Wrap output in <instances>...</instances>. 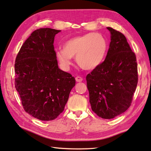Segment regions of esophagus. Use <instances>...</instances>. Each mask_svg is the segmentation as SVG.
Masks as SVG:
<instances>
[{"label": "esophagus", "instance_id": "esophagus-1", "mask_svg": "<svg viewBox=\"0 0 151 151\" xmlns=\"http://www.w3.org/2000/svg\"><path fill=\"white\" fill-rule=\"evenodd\" d=\"M76 81H78V82H81V81H83V78L80 77V76H77V77L76 78Z\"/></svg>", "mask_w": 151, "mask_h": 151}]
</instances>
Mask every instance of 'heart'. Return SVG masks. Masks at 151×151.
I'll return each mask as SVG.
<instances>
[{"mask_svg": "<svg viewBox=\"0 0 151 151\" xmlns=\"http://www.w3.org/2000/svg\"><path fill=\"white\" fill-rule=\"evenodd\" d=\"M108 43L102 34L89 33L67 41L63 49L57 51L59 62L64 67L71 63V58L76 57L78 65L85 70H93L104 61Z\"/></svg>", "mask_w": 151, "mask_h": 151, "instance_id": "obj_1", "label": "heart"}]
</instances>
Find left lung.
Wrapping results in <instances>:
<instances>
[{
  "label": "left lung",
  "mask_w": 151,
  "mask_h": 151,
  "mask_svg": "<svg viewBox=\"0 0 151 151\" xmlns=\"http://www.w3.org/2000/svg\"><path fill=\"white\" fill-rule=\"evenodd\" d=\"M111 41L105 60L86 76L92 110L99 117L111 119L131 105L138 83L137 62L127 38L107 27Z\"/></svg>",
  "instance_id": "left-lung-1"
}]
</instances>
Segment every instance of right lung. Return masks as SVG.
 Returning a JSON list of instances; mask_svg holds the SVG:
<instances>
[{
	"instance_id": "1",
	"label": "right lung",
	"mask_w": 151,
	"mask_h": 151,
	"mask_svg": "<svg viewBox=\"0 0 151 151\" xmlns=\"http://www.w3.org/2000/svg\"><path fill=\"white\" fill-rule=\"evenodd\" d=\"M60 30L40 28L24 41L14 63V85L25 112L39 120L55 119L64 110L76 80L58 68L53 42Z\"/></svg>"
}]
</instances>
